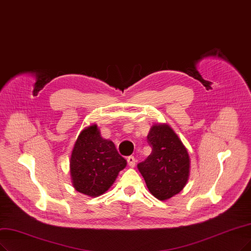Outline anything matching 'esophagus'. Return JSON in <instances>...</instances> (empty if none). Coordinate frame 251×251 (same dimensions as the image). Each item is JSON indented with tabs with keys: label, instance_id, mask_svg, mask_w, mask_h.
Returning <instances> with one entry per match:
<instances>
[{
	"label": "esophagus",
	"instance_id": "1",
	"mask_svg": "<svg viewBox=\"0 0 251 251\" xmlns=\"http://www.w3.org/2000/svg\"><path fill=\"white\" fill-rule=\"evenodd\" d=\"M127 162H128V165L130 166V168H134V166H135V158H134V156L127 157Z\"/></svg>",
	"mask_w": 251,
	"mask_h": 251
}]
</instances>
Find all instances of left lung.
<instances>
[{
    "label": "left lung",
    "instance_id": "8db88e82",
    "mask_svg": "<svg viewBox=\"0 0 251 251\" xmlns=\"http://www.w3.org/2000/svg\"><path fill=\"white\" fill-rule=\"evenodd\" d=\"M147 140L152 152L145 161L137 164V169L153 196L166 201L186 185L190 172L189 155L168 124H154Z\"/></svg>",
    "mask_w": 251,
    "mask_h": 251
}]
</instances>
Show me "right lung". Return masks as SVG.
Instances as JSON below:
<instances>
[{
  "label": "right lung",
  "instance_id": "1",
  "mask_svg": "<svg viewBox=\"0 0 251 251\" xmlns=\"http://www.w3.org/2000/svg\"><path fill=\"white\" fill-rule=\"evenodd\" d=\"M127 162L115 144L102 138L96 124L86 127L74 144L70 158L73 187L96 198L109 189Z\"/></svg>",
  "mask_w": 251,
  "mask_h": 251
}]
</instances>
